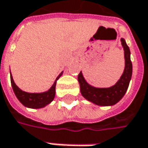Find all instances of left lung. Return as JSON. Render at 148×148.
<instances>
[{
    "mask_svg": "<svg viewBox=\"0 0 148 148\" xmlns=\"http://www.w3.org/2000/svg\"><path fill=\"white\" fill-rule=\"evenodd\" d=\"M122 47L125 51V66L124 72L118 82L110 88H95L88 84L83 76L82 72L78 75V81L80 85L81 94L85 99L93 104L101 106H113L122 99L129 88L132 77L133 66L130 60V51L124 38L120 39Z\"/></svg>",
    "mask_w": 148,
    "mask_h": 148,
    "instance_id": "1",
    "label": "left lung"
}]
</instances>
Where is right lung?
<instances>
[{
	"mask_svg": "<svg viewBox=\"0 0 148 148\" xmlns=\"http://www.w3.org/2000/svg\"><path fill=\"white\" fill-rule=\"evenodd\" d=\"M62 74L63 72H61L57 76L53 85L51 87V88L48 91L44 92H40V93H30V92H24L20 88H18L17 85L14 82L11 73H10V82H11L12 88L16 97L24 106L28 107V108H33V109H39V108L45 107L47 105L50 104L53 101L55 95H56V81L60 79V77L62 75Z\"/></svg>",
	"mask_w": 148,
	"mask_h": 148,
	"instance_id": "add662e5",
	"label": "right lung"
}]
</instances>
